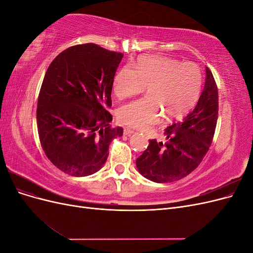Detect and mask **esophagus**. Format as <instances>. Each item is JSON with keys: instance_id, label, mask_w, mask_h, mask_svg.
Returning a JSON list of instances; mask_svg holds the SVG:
<instances>
[{"instance_id": "1", "label": "esophagus", "mask_w": 253, "mask_h": 253, "mask_svg": "<svg viewBox=\"0 0 253 253\" xmlns=\"http://www.w3.org/2000/svg\"><path fill=\"white\" fill-rule=\"evenodd\" d=\"M134 133V131L132 128H128V127H125L124 128V134L125 135H132Z\"/></svg>"}]
</instances>
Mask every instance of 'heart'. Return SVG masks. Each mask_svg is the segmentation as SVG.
<instances>
[{
	"mask_svg": "<svg viewBox=\"0 0 253 253\" xmlns=\"http://www.w3.org/2000/svg\"><path fill=\"white\" fill-rule=\"evenodd\" d=\"M147 86L144 98L124 104L117 116L121 124L144 129L155 125L162 116L177 118L196 102L202 86V72L196 63L164 56L141 57L135 70L126 65L115 75L114 93L125 99L139 94Z\"/></svg>",
	"mask_w": 253,
	"mask_h": 253,
	"instance_id": "b5f03b06",
	"label": "heart"
}]
</instances>
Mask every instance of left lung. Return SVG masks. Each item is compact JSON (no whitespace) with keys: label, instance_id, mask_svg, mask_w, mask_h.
<instances>
[{"label":"left lung","instance_id":"left-lung-1","mask_svg":"<svg viewBox=\"0 0 253 253\" xmlns=\"http://www.w3.org/2000/svg\"><path fill=\"white\" fill-rule=\"evenodd\" d=\"M218 115V90L208 67L203 93L193 111L165 129L166 141L151 139L136 159L143 177L158 183L186 177L200 166L209 151Z\"/></svg>","mask_w":253,"mask_h":253}]
</instances>
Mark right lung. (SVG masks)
Returning a JSON list of instances; mask_svg holds the SVG:
<instances>
[{
  "label": "right lung",
  "instance_id": "1",
  "mask_svg": "<svg viewBox=\"0 0 253 253\" xmlns=\"http://www.w3.org/2000/svg\"><path fill=\"white\" fill-rule=\"evenodd\" d=\"M124 53L94 43L74 45L52 60L38 97L41 147L59 170L82 177L100 170L120 126L111 127L114 76Z\"/></svg>",
  "mask_w": 253,
  "mask_h": 253
}]
</instances>
